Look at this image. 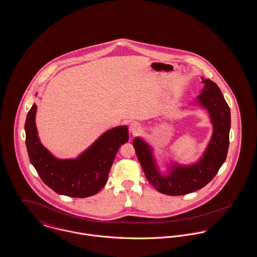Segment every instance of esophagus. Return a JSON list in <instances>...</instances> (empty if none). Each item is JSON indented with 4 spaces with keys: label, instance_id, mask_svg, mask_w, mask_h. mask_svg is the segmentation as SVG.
<instances>
[{
    "label": "esophagus",
    "instance_id": "34e87169",
    "mask_svg": "<svg viewBox=\"0 0 257 257\" xmlns=\"http://www.w3.org/2000/svg\"><path fill=\"white\" fill-rule=\"evenodd\" d=\"M129 129H130V132H131L133 135H136V134H138L139 132H141L142 127H141V124L138 123V122H132V123L129 125Z\"/></svg>",
    "mask_w": 257,
    "mask_h": 257
}]
</instances>
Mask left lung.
<instances>
[{"label":"left lung","mask_w":257,"mask_h":257,"mask_svg":"<svg viewBox=\"0 0 257 257\" xmlns=\"http://www.w3.org/2000/svg\"><path fill=\"white\" fill-rule=\"evenodd\" d=\"M203 88L195 100L196 105L207 110L212 125V135L197 161L182 164L170 161L161 170L154 148L144 139L136 137L133 147L148 181L158 192L169 196H183L207 185L227 158L231 111L217 85L201 77Z\"/></svg>","instance_id":"obj_1"}]
</instances>
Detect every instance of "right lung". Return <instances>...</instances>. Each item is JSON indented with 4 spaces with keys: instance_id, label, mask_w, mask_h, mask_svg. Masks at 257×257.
Listing matches in <instances>:
<instances>
[{
    "instance_id": "right-lung-1",
    "label": "right lung",
    "mask_w": 257,
    "mask_h": 257,
    "mask_svg": "<svg viewBox=\"0 0 257 257\" xmlns=\"http://www.w3.org/2000/svg\"><path fill=\"white\" fill-rule=\"evenodd\" d=\"M36 112L34 103L24 125L25 143L30 162L43 182L59 195L67 197L87 198L98 194L107 181L119 148L129 140L127 125L102 133L76 158H59L41 143Z\"/></svg>"
}]
</instances>
